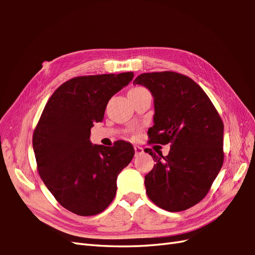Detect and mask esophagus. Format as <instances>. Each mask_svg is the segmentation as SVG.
<instances>
[{"mask_svg":"<svg viewBox=\"0 0 255 255\" xmlns=\"http://www.w3.org/2000/svg\"><path fill=\"white\" fill-rule=\"evenodd\" d=\"M134 152H136V155H139L143 152V149L139 145H134Z\"/></svg>","mask_w":255,"mask_h":255,"instance_id":"34e87169","label":"esophagus"}]
</instances>
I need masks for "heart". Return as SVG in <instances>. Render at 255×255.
Returning <instances> with one entry per match:
<instances>
[{"instance_id":"obj_1","label":"heart","mask_w":255,"mask_h":255,"mask_svg":"<svg viewBox=\"0 0 255 255\" xmlns=\"http://www.w3.org/2000/svg\"><path fill=\"white\" fill-rule=\"evenodd\" d=\"M145 90L144 88H134V89H131L130 92H139V91H143Z\"/></svg>"}]
</instances>
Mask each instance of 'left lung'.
Segmentation results:
<instances>
[{"mask_svg":"<svg viewBox=\"0 0 255 255\" xmlns=\"http://www.w3.org/2000/svg\"><path fill=\"white\" fill-rule=\"evenodd\" d=\"M133 84L144 85L154 97L148 143H171L165 156L144 149L156 162L144 176L145 192L162 209L186 210L207 195L223 166V119L204 90L184 74L142 73Z\"/></svg>","mask_w":255,"mask_h":255,"instance_id":"1","label":"left lung"}]
</instances>
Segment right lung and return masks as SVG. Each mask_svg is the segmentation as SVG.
Listing matches in <instances>:
<instances>
[{
    "mask_svg": "<svg viewBox=\"0 0 255 255\" xmlns=\"http://www.w3.org/2000/svg\"><path fill=\"white\" fill-rule=\"evenodd\" d=\"M133 72L82 75L53 92L32 134L40 178L62 207L79 216L105 210L116 195V180L134 155L131 143L92 144L91 128L104 118L107 103Z\"/></svg>",
    "mask_w": 255,
    "mask_h": 255,
    "instance_id": "add662e5",
    "label": "right lung"
}]
</instances>
